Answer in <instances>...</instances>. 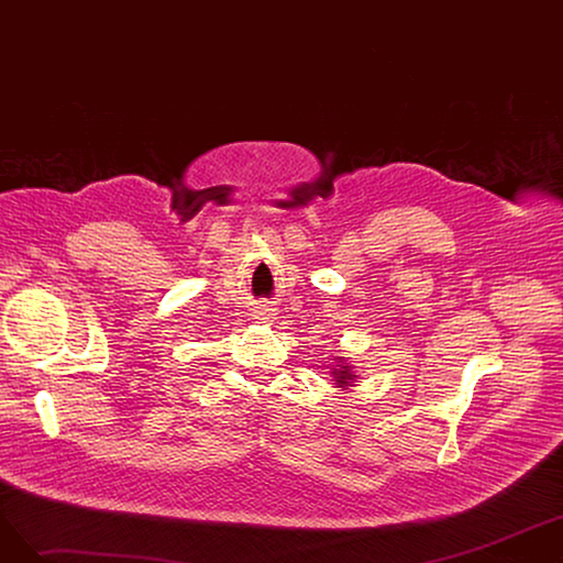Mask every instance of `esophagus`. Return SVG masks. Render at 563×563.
<instances>
[{"mask_svg":"<svg viewBox=\"0 0 563 563\" xmlns=\"http://www.w3.org/2000/svg\"><path fill=\"white\" fill-rule=\"evenodd\" d=\"M255 319H272V312L269 310H266V308H260V310H255Z\"/></svg>","mask_w":563,"mask_h":563,"instance_id":"34e87169","label":"esophagus"}]
</instances>
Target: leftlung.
Returning a JSON list of instances; mask_svg holds the SVG:
<instances>
[{"mask_svg": "<svg viewBox=\"0 0 563 563\" xmlns=\"http://www.w3.org/2000/svg\"><path fill=\"white\" fill-rule=\"evenodd\" d=\"M340 365L333 367V380H335V388L349 390V386H353V380H356V374H353V365H349L344 358H338Z\"/></svg>", "mask_w": 563, "mask_h": 563, "instance_id": "obj_1", "label": "left lung"}]
</instances>
